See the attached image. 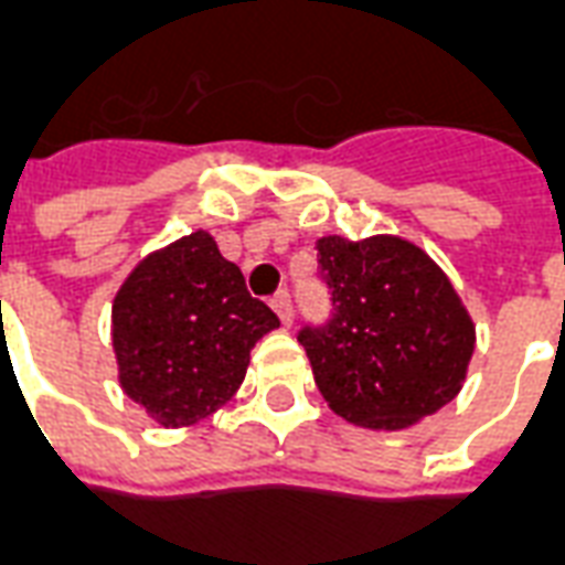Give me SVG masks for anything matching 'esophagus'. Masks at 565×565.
<instances>
[{
    "mask_svg": "<svg viewBox=\"0 0 565 565\" xmlns=\"http://www.w3.org/2000/svg\"><path fill=\"white\" fill-rule=\"evenodd\" d=\"M270 307H274V312L279 316V321H282V324L288 328V324H291V318H295V312H291V298H288L286 288H279L277 295L270 298Z\"/></svg>",
    "mask_w": 565,
    "mask_h": 565,
    "instance_id": "obj_1",
    "label": "esophagus"
}]
</instances>
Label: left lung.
Masks as SVG:
<instances>
[{
    "mask_svg": "<svg viewBox=\"0 0 565 565\" xmlns=\"http://www.w3.org/2000/svg\"><path fill=\"white\" fill-rule=\"evenodd\" d=\"M316 277L328 288L324 321H307L321 396L366 428H405L456 396L473 354V324L431 258L402 237H321Z\"/></svg>",
    "mask_w": 565,
    "mask_h": 565,
    "instance_id": "left-lung-1",
    "label": "left lung"
}]
</instances>
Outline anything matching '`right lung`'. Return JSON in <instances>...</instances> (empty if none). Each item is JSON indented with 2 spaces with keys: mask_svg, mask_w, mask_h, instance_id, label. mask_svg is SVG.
<instances>
[{
  "mask_svg": "<svg viewBox=\"0 0 565 565\" xmlns=\"http://www.w3.org/2000/svg\"><path fill=\"white\" fill-rule=\"evenodd\" d=\"M277 324L214 237L193 232L148 256L116 295L118 379L160 426H190L235 393L253 345Z\"/></svg>",
  "mask_w": 565,
  "mask_h": 565,
  "instance_id": "right-lung-1",
  "label": "right lung"
}]
</instances>
